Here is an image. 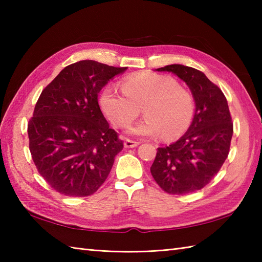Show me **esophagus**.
I'll return each mask as SVG.
<instances>
[{
    "mask_svg": "<svg viewBox=\"0 0 262 262\" xmlns=\"http://www.w3.org/2000/svg\"><path fill=\"white\" fill-rule=\"evenodd\" d=\"M138 142H136V141H133V140H129V138H126L125 140V142H124V145H125V147H127V148H132V147H136L137 145H138Z\"/></svg>",
    "mask_w": 262,
    "mask_h": 262,
    "instance_id": "34e87169",
    "label": "esophagus"
}]
</instances>
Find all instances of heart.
<instances>
[{
	"mask_svg": "<svg viewBox=\"0 0 262 262\" xmlns=\"http://www.w3.org/2000/svg\"><path fill=\"white\" fill-rule=\"evenodd\" d=\"M121 90L108 86L100 98L102 111L114 126H129L143 109L146 119L130 128L133 135L157 137L163 134L166 140H173L190 127L196 111L194 97L173 77L141 73L127 77Z\"/></svg>",
	"mask_w": 262,
	"mask_h": 262,
	"instance_id": "b5f03b06",
	"label": "heart"
}]
</instances>
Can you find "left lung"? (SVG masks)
Here are the masks:
<instances>
[{
    "mask_svg": "<svg viewBox=\"0 0 262 262\" xmlns=\"http://www.w3.org/2000/svg\"><path fill=\"white\" fill-rule=\"evenodd\" d=\"M157 71L171 72L187 83L196 111L185 135L158 148L152 177L170 194L200 190L221 170L230 152L233 122L227 100L221 89L196 69L172 64Z\"/></svg>",
    "mask_w": 262,
    "mask_h": 262,
    "instance_id": "obj_1",
    "label": "left lung"
}]
</instances>
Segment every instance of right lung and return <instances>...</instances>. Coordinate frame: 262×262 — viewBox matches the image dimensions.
<instances>
[{"mask_svg":"<svg viewBox=\"0 0 262 262\" xmlns=\"http://www.w3.org/2000/svg\"><path fill=\"white\" fill-rule=\"evenodd\" d=\"M125 70L80 60L60 71L38 99L28 122L31 158L39 174L64 196L93 194L124 148L100 109L98 93Z\"/></svg>","mask_w":262,"mask_h":262,"instance_id":"right-lung-1","label":"right lung"}]
</instances>
